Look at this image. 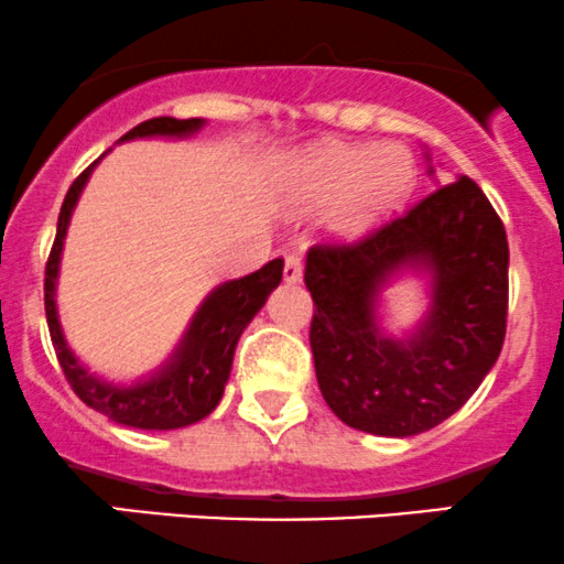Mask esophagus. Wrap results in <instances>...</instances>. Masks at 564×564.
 Wrapping results in <instances>:
<instances>
[{
	"label": "esophagus",
	"instance_id": "obj_1",
	"mask_svg": "<svg viewBox=\"0 0 564 564\" xmlns=\"http://www.w3.org/2000/svg\"><path fill=\"white\" fill-rule=\"evenodd\" d=\"M283 281H286V283L302 281V259L300 257H289L286 259V264H283Z\"/></svg>",
	"mask_w": 564,
	"mask_h": 564
}]
</instances>
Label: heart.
I'll use <instances>...</instances> for the list:
<instances>
[{
	"label": "heart",
	"mask_w": 564,
	"mask_h": 564,
	"mask_svg": "<svg viewBox=\"0 0 564 564\" xmlns=\"http://www.w3.org/2000/svg\"><path fill=\"white\" fill-rule=\"evenodd\" d=\"M413 177L411 153L400 145L322 142L289 162L283 186L307 210L332 203V224L343 232H357L400 203Z\"/></svg>",
	"instance_id": "1"
}]
</instances>
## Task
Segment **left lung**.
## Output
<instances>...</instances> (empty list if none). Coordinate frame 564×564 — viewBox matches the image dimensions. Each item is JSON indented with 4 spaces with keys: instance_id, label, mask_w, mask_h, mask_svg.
Here are the masks:
<instances>
[{
    "instance_id": "1",
    "label": "left lung",
    "mask_w": 564,
    "mask_h": 564,
    "mask_svg": "<svg viewBox=\"0 0 564 564\" xmlns=\"http://www.w3.org/2000/svg\"><path fill=\"white\" fill-rule=\"evenodd\" d=\"M430 162V153H424ZM435 170L430 167V175ZM419 271L431 307L405 338L377 322L380 292ZM318 389L340 422L411 437L446 422L481 387L506 340L508 237L467 175L351 242H316L305 259Z\"/></svg>"
}]
</instances>
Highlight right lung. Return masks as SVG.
<instances>
[{
	"mask_svg": "<svg viewBox=\"0 0 564 564\" xmlns=\"http://www.w3.org/2000/svg\"><path fill=\"white\" fill-rule=\"evenodd\" d=\"M203 127L205 118H183L181 121V118L162 116L142 121L140 127H134L118 142L142 138L181 140L192 138ZM97 164L99 159L91 167L83 170L69 186L62 213H58L56 240H53L51 257H47L45 264V318L58 365H62L75 394L88 408L108 416L110 422L134 426V430H181V426L197 424L205 416H210L218 402H221L224 387H227L229 372H232L237 340H240L242 329L251 324V318L262 311L272 289L281 283L283 259H272L262 270L235 278V281H224L221 286L213 289L203 300V305L197 307L192 322H188L175 351L153 372L132 383H116L97 376L69 348L56 307V283L64 237H67L75 205H78L83 188H86Z\"/></svg>",
	"mask_w": 564,
	"mask_h": 564,
	"instance_id": "add662e5",
	"label": "right lung"
}]
</instances>
